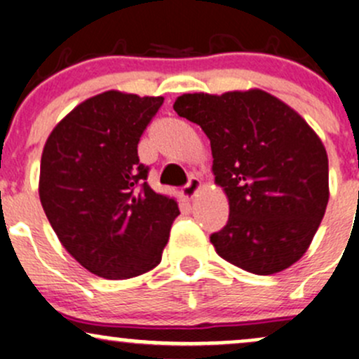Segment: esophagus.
I'll list each match as a JSON object with an SVG mask.
<instances>
[{"label": "esophagus", "instance_id": "obj_1", "mask_svg": "<svg viewBox=\"0 0 359 359\" xmlns=\"http://www.w3.org/2000/svg\"><path fill=\"white\" fill-rule=\"evenodd\" d=\"M198 188H201V180L195 178V176H191V178L188 180V183L183 187V195L187 198H191L195 194H197Z\"/></svg>", "mask_w": 359, "mask_h": 359}]
</instances>
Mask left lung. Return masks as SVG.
Segmentation results:
<instances>
[{
  "mask_svg": "<svg viewBox=\"0 0 359 359\" xmlns=\"http://www.w3.org/2000/svg\"><path fill=\"white\" fill-rule=\"evenodd\" d=\"M175 111L211 141L229 222L211 236L223 260L258 276L288 269L307 251L328 204V155L318 134L258 88L183 94Z\"/></svg>",
  "mask_w": 359,
  "mask_h": 359,
  "instance_id": "1",
  "label": "left lung"
}]
</instances>
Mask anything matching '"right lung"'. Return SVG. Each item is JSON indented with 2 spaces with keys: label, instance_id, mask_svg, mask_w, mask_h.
Segmentation results:
<instances>
[{
  "label": "right lung",
  "instance_id": "add662e5",
  "mask_svg": "<svg viewBox=\"0 0 359 359\" xmlns=\"http://www.w3.org/2000/svg\"><path fill=\"white\" fill-rule=\"evenodd\" d=\"M164 97L108 90L55 126L40 165V201L67 253L92 274L129 279L157 267L180 215L147 183L137 143Z\"/></svg>",
  "mask_w": 359,
  "mask_h": 359
}]
</instances>
